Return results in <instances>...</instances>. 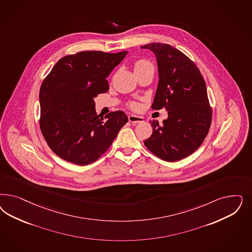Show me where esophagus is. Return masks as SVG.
Returning <instances> with one entry per match:
<instances>
[{
  "label": "esophagus",
  "mask_w": 252,
  "mask_h": 252,
  "mask_svg": "<svg viewBox=\"0 0 252 252\" xmlns=\"http://www.w3.org/2000/svg\"><path fill=\"white\" fill-rule=\"evenodd\" d=\"M128 119H129V122H132V123H139V122H144V118L135 116V115H130L128 117Z\"/></svg>",
  "instance_id": "esophagus-1"
}]
</instances>
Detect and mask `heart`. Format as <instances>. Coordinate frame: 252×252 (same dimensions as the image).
I'll return each mask as SVG.
<instances>
[{
	"instance_id": "heart-1",
	"label": "heart",
	"mask_w": 252,
	"mask_h": 252,
	"mask_svg": "<svg viewBox=\"0 0 252 252\" xmlns=\"http://www.w3.org/2000/svg\"><path fill=\"white\" fill-rule=\"evenodd\" d=\"M149 68H154V66L152 65V63H150V62H149L148 60H146V59H139L137 61H135L134 64H133V69H134L135 74L140 73V72L147 70V69H149ZM130 107H132V108H136V107L138 106V105H137L136 103L132 102V103H130Z\"/></svg>"
}]
</instances>
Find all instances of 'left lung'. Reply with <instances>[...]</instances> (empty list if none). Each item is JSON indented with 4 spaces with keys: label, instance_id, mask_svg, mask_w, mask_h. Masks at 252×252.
Wrapping results in <instances>:
<instances>
[{
    "label": "left lung",
    "instance_id": "left-lung-1",
    "mask_svg": "<svg viewBox=\"0 0 252 252\" xmlns=\"http://www.w3.org/2000/svg\"><path fill=\"white\" fill-rule=\"evenodd\" d=\"M142 49L157 57L158 84L152 108H166L162 125L153 121L152 135L146 148L166 161H177L193 154L206 138L211 123V110L206 82L195 63L170 44L153 42Z\"/></svg>",
    "mask_w": 252,
    "mask_h": 252
}]
</instances>
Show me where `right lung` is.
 Segmentation results:
<instances>
[{
  "mask_svg": "<svg viewBox=\"0 0 252 252\" xmlns=\"http://www.w3.org/2000/svg\"><path fill=\"white\" fill-rule=\"evenodd\" d=\"M128 54L85 51L62 57L40 90L41 133L59 158L77 165L94 162L128 122L122 110L106 120L95 112L94 98L106 93V78Z\"/></svg>",
  "mask_w": 252,
  "mask_h": 252,
  "instance_id": "add662e5",
  "label": "right lung"
}]
</instances>
